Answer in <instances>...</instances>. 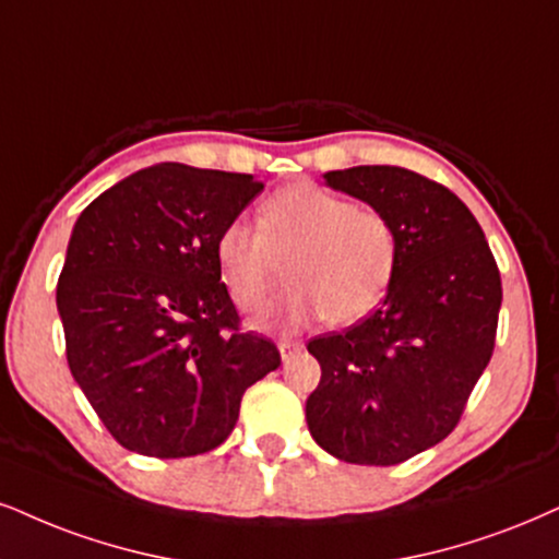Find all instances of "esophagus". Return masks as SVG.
Here are the masks:
<instances>
[{
  "label": "esophagus",
  "instance_id": "34e87169",
  "mask_svg": "<svg viewBox=\"0 0 559 559\" xmlns=\"http://www.w3.org/2000/svg\"><path fill=\"white\" fill-rule=\"evenodd\" d=\"M280 355H282V360H290V357L295 355V353H300L302 349V342H293V340H280Z\"/></svg>",
  "mask_w": 559,
  "mask_h": 559
}]
</instances>
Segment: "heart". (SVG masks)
<instances>
[{
	"label": "heart",
	"mask_w": 559,
	"mask_h": 559,
	"mask_svg": "<svg viewBox=\"0 0 559 559\" xmlns=\"http://www.w3.org/2000/svg\"><path fill=\"white\" fill-rule=\"evenodd\" d=\"M215 261L240 311H259L282 277H290L259 326L298 329L316 316L332 326L362 321L381 306L399 269V233L385 212L355 204L319 183L274 191L257 212V230L227 223L215 240Z\"/></svg>",
	"instance_id": "1"
}]
</instances>
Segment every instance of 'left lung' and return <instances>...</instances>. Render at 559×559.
Segmentation results:
<instances>
[{"label":"left lung","mask_w":559,"mask_h":559,"mask_svg":"<svg viewBox=\"0 0 559 559\" xmlns=\"http://www.w3.org/2000/svg\"><path fill=\"white\" fill-rule=\"evenodd\" d=\"M323 178L391 217L399 269L373 316L308 342L321 365L308 430L347 464L394 466L451 436L464 415L495 349L500 272L477 217L443 183L396 165Z\"/></svg>","instance_id":"obj_1"}]
</instances>
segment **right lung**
I'll return each instance as SVG.
<instances>
[{"instance_id": "right-lung-1", "label": "right lung", "mask_w": 559, "mask_h": 559, "mask_svg": "<svg viewBox=\"0 0 559 559\" xmlns=\"http://www.w3.org/2000/svg\"><path fill=\"white\" fill-rule=\"evenodd\" d=\"M248 174L160 163L90 202L74 223L57 308L67 362L106 430L153 459L225 443L248 385L280 349L243 332L215 240L261 194Z\"/></svg>"}]
</instances>
